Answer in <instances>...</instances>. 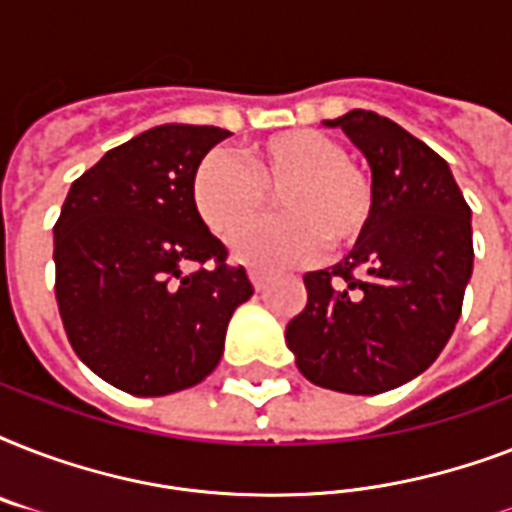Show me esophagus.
<instances>
[{
	"mask_svg": "<svg viewBox=\"0 0 512 512\" xmlns=\"http://www.w3.org/2000/svg\"><path fill=\"white\" fill-rule=\"evenodd\" d=\"M249 281H252L257 292H260V289H265V284H268V276H265L260 268H249Z\"/></svg>",
	"mask_w": 512,
	"mask_h": 512,
	"instance_id": "34e87169",
	"label": "esophagus"
}]
</instances>
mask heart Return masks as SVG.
<instances>
[{
	"instance_id": "obj_1",
	"label": "heart",
	"mask_w": 512,
	"mask_h": 512,
	"mask_svg": "<svg viewBox=\"0 0 512 512\" xmlns=\"http://www.w3.org/2000/svg\"><path fill=\"white\" fill-rule=\"evenodd\" d=\"M280 191L284 216L250 226ZM193 204L204 223L231 236L233 255L263 268L303 263L321 249L353 247L372 223L374 185L358 164L345 159L337 140L316 130H287L241 148V162L209 154L193 175Z\"/></svg>"
}]
</instances>
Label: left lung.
Returning <instances> with one entry per match:
<instances>
[{"label": "left lung", "instance_id": "1", "mask_svg": "<svg viewBox=\"0 0 512 512\" xmlns=\"http://www.w3.org/2000/svg\"><path fill=\"white\" fill-rule=\"evenodd\" d=\"M324 124L364 154L374 215L348 257L305 273L287 345L313 385L374 396L425 372L452 337L473 273L470 207L449 164L396 122L353 108Z\"/></svg>", "mask_w": 512, "mask_h": 512}]
</instances>
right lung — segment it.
<instances>
[{"label": "right lung", "mask_w": 512, "mask_h": 512, "mask_svg": "<svg viewBox=\"0 0 512 512\" xmlns=\"http://www.w3.org/2000/svg\"><path fill=\"white\" fill-rule=\"evenodd\" d=\"M228 135L196 124L140 132L74 180L52 228L68 342L124 393L167 396L204 380L252 297L193 204L196 167Z\"/></svg>", "instance_id": "obj_1"}]
</instances>
